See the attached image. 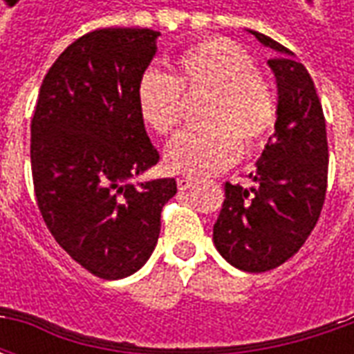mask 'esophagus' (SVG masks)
<instances>
[{"label": "esophagus", "instance_id": "obj_1", "mask_svg": "<svg viewBox=\"0 0 354 354\" xmlns=\"http://www.w3.org/2000/svg\"><path fill=\"white\" fill-rule=\"evenodd\" d=\"M176 184H178V189H180V192H185V189H189V187H193V185H195V180H193V178L182 176V178H178Z\"/></svg>", "mask_w": 354, "mask_h": 354}]
</instances>
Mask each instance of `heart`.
<instances>
[{
    "label": "heart",
    "instance_id": "b5f03b06",
    "mask_svg": "<svg viewBox=\"0 0 354 354\" xmlns=\"http://www.w3.org/2000/svg\"><path fill=\"white\" fill-rule=\"evenodd\" d=\"M174 72L147 70L136 85L140 119L169 134L180 117V93H203L201 124L178 132L165 147L167 169L185 176H207L227 167L241 151H254L271 134L277 98L250 57L222 37L193 43L174 58Z\"/></svg>",
    "mask_w": 354,
    "mask_h": 354
}]
</instances>
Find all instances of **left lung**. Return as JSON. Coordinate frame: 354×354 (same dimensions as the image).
Returning a JSON list of instances; mask_svg holds the SVG:
<instances>
[{"mask_svg":"<svg viewBox=\"0 0 354 354\" xmlns=\"http://www.w3.org/2000/svg\"><path fill=\"white\" fill-rule=\"evenodd\" d=\"M271 49L267 66L277 81V121L254 185L225 184L214 223V246L233 267L263 273L292 258L319 220L326 197L328 140L324 113L311 75L286 47L246 30Z\"/></svg>","mask_w":354,"mask_h":354,"instance_id":"obj_1","label":"left lung"}]
</instances>
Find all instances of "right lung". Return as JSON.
Returning a JSON list of instances; mask_svg holds the SVG:
<instances>
[{"label":"right lung","mask_w":354,"mask_h":354,"mask_svg":"<svg viewBox=\"0 0 354 354\" xmlns=\"http://www.w3.org/2000/svg\"><path fill=\"white\" fill-rule=\"evenodd\" d=\"M159 32L104 28L50 66L32 119V176L53 237L106 281L136 273L155 250L174 178L132 184L159 161L136 108V85Z\"/></svg>","instance_id":"add662e5"}]
</instances>
